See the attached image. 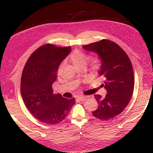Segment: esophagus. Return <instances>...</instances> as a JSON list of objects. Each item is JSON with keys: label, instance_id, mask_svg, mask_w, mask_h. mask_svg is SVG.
Returning <instances> with one entry per match:
<instances>
[{"label": "esophagus", "instance_id": "esophagus-1", "mask_svg": "<svg viewBox=\"0 0 153 153\" xmlns=\"http://www.w3.org/2000/svg\"><path fill=\"white\" fill-rule=\"evenodd\" d=\"M88 98V97H85V96H80V97H78V99L79 100H81V101H84V100H87Z\"/></svg>", "mask_w": 153, "mask_h": 153}]
</instances>
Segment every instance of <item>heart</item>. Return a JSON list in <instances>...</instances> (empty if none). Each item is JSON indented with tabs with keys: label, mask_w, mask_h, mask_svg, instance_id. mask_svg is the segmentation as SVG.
<instances>
[{
	"label": "heart",
	"mask_w": 153,
	"mask_h": 153,
	"mask_svg": "<svg viewBox=\"0 0 153 153\" xmlns=\"http://www.w3.org/2000/svg\"><path fill=\"white\" fill-rule=\"evenodd\" d=\"M70 61L74 65L77 67V68H80L86 66L87 63L88 59V56L86 53H84L81 51L76 50L71 54L70 55ZM100 65H101V61L100 59L98 57H94L92 58L90 61V68L93 72H97L99 70ZM63 65L61 64L59 66L58 69V74H59L63 68Z\"/></svg>",
	"instance_id": "b5f03b06"
}]
</instances>
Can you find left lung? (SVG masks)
<instances>
[{
  "label": "left lung",
  "mask_w": 153,
  "mask_h": 153,
  "mask_svg": "<svg viewBox=\"0 0 153 153\" xmlns=\"http://www.w3.org/2000/svg\"><path fill=\"white\" fill-rule=\"evenodd\" d=\"M94 52L101 61L98 74L104 77V86L107 94L105 98L94 94L98 107L93 116L108 120L120 115L128 105L134 88L133 67L128 56L120 46L112 41L102 40L82 46Z\"/></svg>",
  "instance_id": "obj_1"
}]
</instances>
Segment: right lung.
<instances>
[{
  "instance_id": "add662e5",
  "label": "right lung",
  "mask_w": 153,
  "mask_h": 153,
  "mask_svg": "<svg viewBox=\"0 0 153 153\" xmlns=\"http://www.w3.org/2000/svg\"><path fill=\"white\" fill-rule=\"evenodd\" d=\"M70 52V46L46 44L36 49L25 65L21 79L22 98L30 112L43 123L61 122L76 102L75 98L53 94L52 88L59 65Z\"/></svg>"
}]
</instances>
